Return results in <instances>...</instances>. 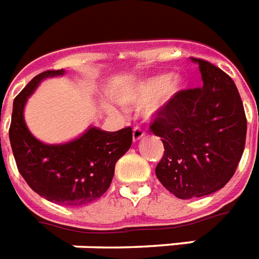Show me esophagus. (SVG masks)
Listing matches in <instances>:
<instances>
[{
  "label": "esophagus",
  "instance_id": "esophagus-1",
  "mask_svg": "<svg viewBox=\"0 0 259 259\" xmlns=\"http://www.w3.org/2000/svg\"><path fill=\"white\" fill-rule=\"evenodd\" d=\"M144 136V130L141 129L140 126H135V129H133V140H135V141H139V140L143 139Z\"/></svg>",
  "mask_w": 259,
  "mask_h": 259
}]
</instances>
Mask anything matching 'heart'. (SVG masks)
<instances>
[{
  "label": "heart",
  "instance_id": "obj_1",
  "mask_svg": "<svg viewBox=\"0 0 259 259\" xmlns=\"http://www.w3.org/2000/svg\"><path fill=\"white\" fill-rule=\"evenodd\" d=\"M183 81L178 75H155L137 82L129 91L119 95V101L126 107L144 104L143 114L152 116L181 91Z\"/></svg>",
  "mask_w": 259,
  "mask_h": 259
}]
</instances>
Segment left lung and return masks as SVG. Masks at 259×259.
<instances>
[{"label": "left lung", "instance_id": "1", "mask_svg": "<svg viewBox=\"0 0 259 259\" xmlns=\"http://www.w3.org/2000/svg\"><path fill=\"white\" fill-rule=\"evenodd\" d=\"M191 60L199 64L203 85L178 92L149 126L164 147L156 177L180 199L225 187L242 159L247 133L242 99L231 76L208 61Z\"/></svg>", "mask_w": 259, "mask_h": 259}]
</instances>
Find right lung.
Wrapping results in <instances>:
<instances>
[{
    "instance_id": "obj_1",
    "label": "right lung",
    "mask_w": 259,
    "mask_h": 259,
    "mask_svg": "<svg viewBox=\"0 0 259 259\" xmlns=\"http://www.w3.org/2000/svg\"><path fill=\"white\" fill-rule=\"evenodd\" d=\"M63 74L64 70L44 71L16 96L9 140L17 168L34 192L61 206H83L108 189L115 163L130 148L133 132L132 127L118 132L89 127L64 144L35 139L24 122V105L42 79Z\"/></svg>"
}]
</instances>
